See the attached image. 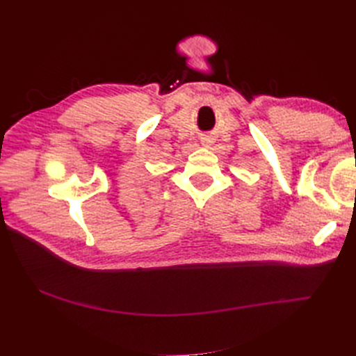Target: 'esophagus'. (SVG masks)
<instances>
[{
    "label": "esophagus",
    "instance_id": "34e87169",
    "mask_svg": "<svg viewBox=\"0 0 356 356\" xmlns=\"http://www.w3.org/2000/svg\"><path fill=\"white\" fill-rule=\"evenodd\" d=\"M212 143H213V141H212L211 138H203V139H202V145H203V147H209V145H212Z\"/></svg>",
    "mask_w": 356,
    "mask_h": 356
}]
</instances>
